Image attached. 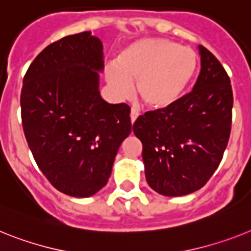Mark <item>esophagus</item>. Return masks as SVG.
<instances>
[{"label":"esophagus","mask_w":251,"mask_h":251,"mask_svg":"<svg viewBox=\"0 0 251 251\" xmlns=\"http://www.w3.org/2000/svg\"><path fill=\"white\" fill-rule=\"evenodd\" d=\"M138 116H139L138 111H136L135 108H131V111H130V119H131V124H134V122L136 121Z\"/></svg>","instance_id":"1"}]
</instances>
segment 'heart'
<instances>
[{
	"label": "heart",
	"mask_w": 251,
	"mask_h": 251,
	"mask_svg": "<svg viewBox=\"0 0 251 251\" xmlns=\"http://www.w3.org/2000/svg\"><path fill=\"white\" fill-rule=\"evenodd\" d=\"M197 66L198 56L191 48L167 39L148 38L122 50L117 65L107 69V80L120 97L129 96L130 83L136 81V94L145 106L166 109L184 94Z\"/></svg>",
	"instance_id": "heart-1"
}]
</instances>
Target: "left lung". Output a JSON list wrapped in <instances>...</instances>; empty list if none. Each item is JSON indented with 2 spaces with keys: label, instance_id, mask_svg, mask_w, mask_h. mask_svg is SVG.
Listing matches in <instances>:
<instances>
[{
  "label": "left lung",
  "instance_id": "left-lung-1",
  "mask_svg": "<svg viewBox=\"0 0 251 251\" xmlns=\"http://www.w3.org/2000/svg\"><path fill=\"white\" fill-rule=\"evenodd\" d=\"M201 73L190 93L166 109L139 116L132 131L143 144L145 178L165 197L199 190L220 166L232 124L233 94L226 70L199 46Z\"/></svg>",
  "mask_w": 251,
  "mask_h": 251
}]
</instances>
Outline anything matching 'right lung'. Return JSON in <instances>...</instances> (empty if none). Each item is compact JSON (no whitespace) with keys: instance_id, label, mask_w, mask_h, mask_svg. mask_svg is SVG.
Masks as SVG:
<instances>
[{"instance_id":"1","label":"right lung","mask_w":251,"mask_h":251,"mask_svg":"<svg viewBox=\"0 0 251 251\" xmlns=\"http://www.w3.org/2000/svg\"><path fill=\"white\" fill-rule=\"evenodd\" d=\"M102 50L90 31L67 35L44 48L23 80L22 122L31 154L70 197H90L107 184L131 131L130 107L107 103L98 90Z\"/></svg>"}]
</instances>
